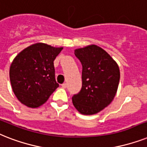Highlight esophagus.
Masks as SVG:
<instances>
[{
    "instance_id": "34e87169",
    "label": "esophagus",
    "mask_w": 147,
    "mask_h": 147,
    "mask_svg": "<svg viewBox=\"0 0 147 147\" xmlns=\"http://www.w3.org/2000/svg\"><path fill=\"white\" fill-rule=\"evenodd\" d=\"M61 86H62V88H64V89H66L67 86V83H63V84H62Z\"/></svg>"
}]
</instances>
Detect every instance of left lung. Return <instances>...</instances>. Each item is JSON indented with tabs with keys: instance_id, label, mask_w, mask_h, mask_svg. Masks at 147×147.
Returning <instances> with one entry per match:
<instances>
[{
	"instance_id": "left-lung-1",
	"label": "left lung",
	"mask_w": 147,
	"mask_h": 147,
	"mask_svg": "<svg viewBox=\"0 0 147 147\" xmlns=\"http://www.w3.org/2000/svg\"><path fill=\"white\" fill-rule=\"evenodd\" d=\"M81 62L82 88L72 97L80 113L94 115L111 102L120 80V70L112 57L100 47L92 45L75 50Z\"/></svg>"
}]
</instances>
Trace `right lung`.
I'll return each instance as SVG.
<instances>
[{
  "instance_id": "right-lung-1",
  "label": "right lung",
  "mask_w": 147,
  "mask_h": 147,
  "mask_svg": "<svg viewBox=\"0 0 147 147\" xmlns=\"http://www.w3.org/2000/svg\"><path fill=\"white\" fill-rule=\"evenodd\" d=\"M62 49L36 43L14 58L10 68V83L15 96L23 105L41 106L59 86L55 80L54 61Z\"/></svg>"
}]
</instances>
